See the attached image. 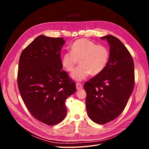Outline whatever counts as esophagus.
I'll return each instance as SVG.
<instances>
[{"instance_id":"esophagus-1","label":"esophagus","mask_w":149,"mask_h":149,"mask_svg":"<svg viewBox=\"0 0 149 149\" xmlns=\"http://www.w3.org/2000/svg\"><path fill=\"white\" fill-rule=\"evenodd\" d=\"M76 87H77V89L78 90H81V89H82L83 88L82 84H80V83H78V82H77L76 84Z\"/></svg>"}]
</instances>
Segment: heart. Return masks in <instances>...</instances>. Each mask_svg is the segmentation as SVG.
Returning <instances> with one entry per match:
<instances>
[{"instance_id": "heart-1", "label": "heart", "mask_w": 149, "mask_h": 149, "mask_svg": "<svg viewBox=\"0 0 149 149\" xmlns=\"http://www.w3.org/2000/svg\"><path fill=\"white\" fill-rule=\"evenodd\" d=\"M110 58V51L104 45H97L87 39H79L74 42L70 52L63 54L62 65L67 71H74L79 61V67L71 75L75 80L80 81L90 74L97 75L107 66Z\"/></svg>"}]
</instances>
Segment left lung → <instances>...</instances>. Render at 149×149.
I'll return each mask as SVG.
<instances>
[{
    "label": "left lung",
    "mask_w": 149,
    "mask_h": 149,
    "mask_svg": "<svg viewBox=\"0 0 149 149\" xmlns=\"http://www.w3.org/2000/svg\"><path fill=\"white\" fill-rule=\"evenodd\" d=\"M110 45V58L100 74L84 84L88 117L99 124L107 123L120 115L124 110L134 86L133 58L117 38L101 37Z\"/></svg>",
    "instance_id": "8db88e82"
}]
</instances>
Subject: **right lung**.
I'll use <instances>...</instances> for the list:
<instances>
[{
    "label": "right lung",
    "mask_w": 149,
    "mask_h": 149,
    "mask_svg": "<svg viewBox=\"0 0 149 149\" xmlns=\"http://www.w3.org/2000/svg\"><path fill=\"white\" fill-rule=\"evenodd\" d=\"M63 38L39 35L22 52L17 86L32 116L49 125L61 122L67 114L65 101L76 91V85L62 70L60 52Z\"/></svg>",
    "instance_id": "obj_1"
}]
</instances>
